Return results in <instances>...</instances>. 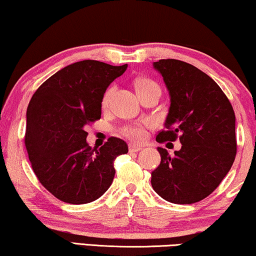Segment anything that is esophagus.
Returning a JSON list of instances; mask_svg holds the SVG:
<instances>
[{"instance_id": "obj_1", "label": "esophagus", "mask_w": 256, "mask_h": 256, "mask_svg": "<svg viewBox=\"0 0 256 256\" xmlns=\"http://www.w3.org/2000/svg\"><path fill=\"white\" fill-rule=\"evenodd\" d=\"M142 146H138V145H134V144H128V150L131 153H134V152H139V150H142Z\"/></svg>"}]
</instances>
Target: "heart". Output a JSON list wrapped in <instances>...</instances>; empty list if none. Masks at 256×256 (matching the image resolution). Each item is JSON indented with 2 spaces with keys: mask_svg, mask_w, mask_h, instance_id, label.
<instances>
[{
  "mask_svg": "<svg viewBox=\"0 0 256 256\" xmlns=\"http://www.w3.org/2000/svg\"><path fill=\"white\" fill-rule=\"evenodd\" d=\"M134 89H136V95L140 96L142 94L150 92V90H153V89L159 90V87H158V84H156V82L150 80V78H138V80L136 81ZM112 94H114L112 87L108 88L106 92H104L103 98H102V106L103 108H106L108 106H109L111 97H112ZM123 132H124V134L128 136V138H130L131 140H134V142H139V140H142L144 138V134H145V131H144L142 125H133V126L125 128Z\"/></svg>",
  "mask_w": 256,
  "mask_h": 256,
  "instance_id": "1",
  "label": "heart"
}]
</instances>
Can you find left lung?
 <instances>
[{
  "label": "left lung",
  "mask_w": 256,
  "mask_h": 256,
  "mask_svg": "<svg viewBox=\"0 0 256 256\" xmlns=\"http://www.w3.org/2000/svg\"><path fill=\"white\" fill-rule=\"evenodd\" d=\"M153 67L162 75L170 97L164 130L156 142L180 136L182 147L172 156L158 147L161 162L150 183L170 203H196L220 184L234 162V111L220 87L192 64L162 59Z\"/></svg>",
  "instance_id": "left-lung-1"
}]
</instances>
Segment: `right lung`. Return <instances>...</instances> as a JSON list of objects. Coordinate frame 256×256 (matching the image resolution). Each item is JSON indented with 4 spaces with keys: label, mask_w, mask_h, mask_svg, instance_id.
<instances>
[{
    "label": "right lung",
    "mask_w": 256,
    "mask_h": 256,
    "mask_svg": "<svg viewBox=\"0 0 256 256\" xmlns=\"http://www.w3.org/2000/svg\"><path fill=\"white\" fill-rule=\"evenodd\" d=\"M126 68V64L111 66L96 60L68 64L48 78L28 103L25 147L32 169L64 203L100 198L114 181V159L128 153L120 138H109L100 150L86 140V126L100 118L106 88Z\"/></svg>",
    "instance_id": "add662e5"
}]
</instances>
